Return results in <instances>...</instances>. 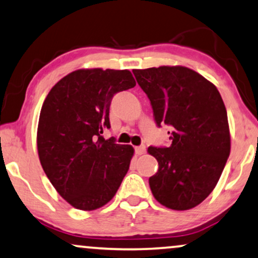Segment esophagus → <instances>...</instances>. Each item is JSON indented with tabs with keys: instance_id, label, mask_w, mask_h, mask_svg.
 Here are the masks:
<instances>
[{
	"instance_id": "34e87169",
	"label": "esophagus",
	"mask_w": 258,
	"mask_h": 258,
	"mask_svg": "<svg viewBox=\"0 0 258 258\" xmlns=\"http://www.w3.org/2000/svg\"><path fill=\"white\" fill-rule=\"evenodd\" d=\"M145 151H146V147L144 146V145H142V146H137V147H136V153L138 154V156H142V154L145 153Z\"/></svg>"
}]
</instances>
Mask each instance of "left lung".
<instances>
[{
    "mask_svg": "<svg viewBox=\"0 0 258 258\" xmlns=\"http://www.w3.org/2000/svg\"><path fill=\"white\" fill-rule=\"evenodd\" d=\"M150 99L154 121L171 126L169 147H149L159 169L149 183L154 198L188 210L214 190L230 154L228 114L214 84L190 68L133 70Z\"/></svg>",
    "mask_w": 258,
    "mask_h": 258,
    "instance_id": "8db88e82",
    "label": "left lung"
}]
</instances>
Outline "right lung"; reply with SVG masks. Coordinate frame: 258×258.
Returning <instances> with one entry per match:
<instances>
[{
	"mask_svg": "<svg viewBox=\"0 0 258 258\" xmlns=\"http://www.w3.org/2000/svg\"><path fill=\"white\" fill-rule=\"evenodd\" d=\"M135 86L127 70H78L61 79L43 102L37 127L41 165L55 190L79 210L107 204L130 169L133 147L101 135L111 128L113 97Z\"/></svg>",
	"mask_w": 258,
	"mask_h": 258,
	"instance_id": "add662e5",
	"label": "right lung"
}]
</instances>
